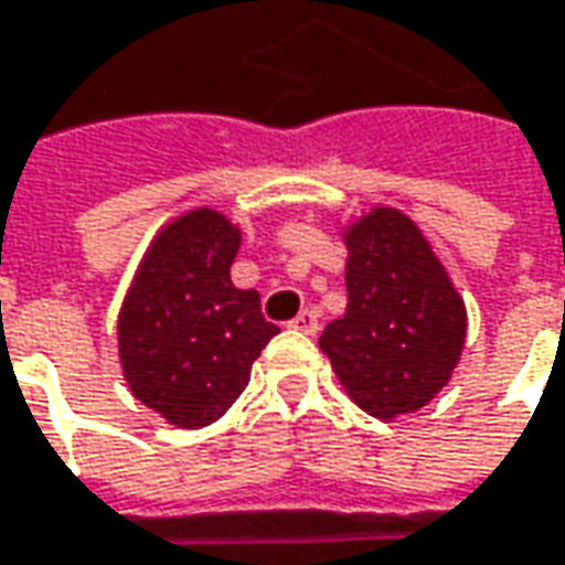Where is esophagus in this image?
Here are the masks:
<instances>
[{
  "instance_id": "obj_1",
  "label": "esophagus",
  "mask_w": 565,
  "mask_h": 565,
  "mask_svg": "<svg viewBox=\"0 0 565 565\" xmlns=\"http://www.w3.org/2000/svg\"><path fill=\"white\" fill-rule=\"evenodd\" d=\"M295 330H301V333H308V337H317V330H320V315H317L315 308H308V311H301V315L292 320Z\"/></svg>"
}]
</instances>
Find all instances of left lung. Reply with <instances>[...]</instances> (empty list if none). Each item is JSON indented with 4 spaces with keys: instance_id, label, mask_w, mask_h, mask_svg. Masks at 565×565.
<instances>
[{
    "instance_id": "8db88e82",
    "label": "left lung",
    "mask_w": 565,
    "mask_h": 565,
    "mask_svg": "<svg viewBox=\"0 0 565 565\" xmlns=\"http://www.w3.org/2000/svg\"><path fill=\"white\" fill-rule=\"evenodd\" d=\"M349 308L320 349L374 418L418 412L446 386L466 345V305L418 226L380 206L349 228Z\"/></svg>"
}]
</instances>
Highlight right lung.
Here are the masks:
<instances>
[{
  "instance_id": "add662e5",
  "label": "right lung",
  "mask_w": 565,
  "mask_h": 565,
  "mask_svg": "<svg viewBox=\"0 0 565 565\" xmlns=\"http://www.w3.org/2000/svg\"><path fill=\"white\" fill-rule=\"evenodd\" d=\"M238 242L226 216L191 210L160 232L121 305L125 380L147 408L179 427L216 422L279 333L260 311V295L228 279Z\"/></svg>"
}]
</instances>
